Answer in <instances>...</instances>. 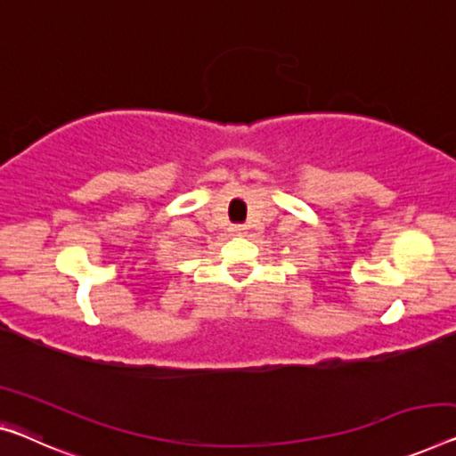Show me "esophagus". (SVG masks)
Wrapping results in <instances>:
<instances>
[{
  "instance_id": "34e87169",
  "label": "esophagus",
  "mask_w": 456,
  "mask_h": 456,
  "mask_svg": "<svg viewBox=\"0 0 456 456\" xmlns=\"http://www.w3.org/2000/svg\"><path fill=\"white\" fill-rule=\"evenodd\" d=\"M244 230H247V226H242V224H236V226L232 228V232H236V234H244Z\"/></svg>"
}]
</instances>
